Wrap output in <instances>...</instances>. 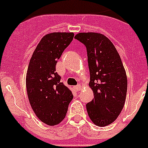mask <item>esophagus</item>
<instances>
[{"label":"esophagus","mask_w":148,"mask_h":148,"mask_svg":"<svg viewBox=\"0 0 148 148\" xmlns=\"http://www.w3.org/2000/svg\"><path fill=\"white\" fill-rule=\"evenodd\" d=\"M73 88L75 89V90H76V91H79V90H80L81 88H82V86H81V84H77V85H75V86L73 87Z\"/></svg>","instance_id":"esophagus-1"}]
</instances>
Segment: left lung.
<instances>
[{"label":"left lung","mask_w":148,"mask_h":148,"mask_svg":"<svg viewBox=\"0 0 148 148\" xmlns=\"http://www.w3.org/2000/svg\"><path fill=\"white\" fill-rule=\"evenodd\" d=\"M76 40L85 45L90 70L89 86L94 98L86 105L94 124L106 127L117 119L124 106L127 78L121 57L112 42L98 33H79Z\"/></svg>","instance_id":"8db88e82"}]
</instances>
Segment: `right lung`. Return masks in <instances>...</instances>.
Returning a JSON list of instances; mask_svg holds the SVG:
<instances>
[{
	"label": "right lung",
	"instance_id": "obj_1",
	"mask_svg": "<svg viewBox=\"0 0 148 148\" xmlns=\"http://www.w3.org/2000/svg\"><path fill=\"white\" fill-rule=\"evenodd\" d=\"M73 33L46 34L33 53L26 76L29 102L36 117L50 126L64 119L73 98L71 90L60 82L56 64L73 40Z\"/></svg>",
	"mask_w": 148,
	"mask_h": 148
}]
</instances>
